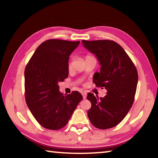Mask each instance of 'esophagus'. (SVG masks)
<instances>
[{
  "label": "esophagus",
  "instance_id": "esophagus-1",
  "mask_svg": "<svg viewBox=\"0 0 158 158\" xmlns=\"http://www.w3.org/2000/svg\"><path fill=\"white\" fill-rule=\"evenodd\" d=\"M82 97H83L84 99H86V97H87V93H86V92H82Z\"/></svg>",
  "mask_w": 158,
  "mask_h": 158
}]
</instances>
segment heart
Segmentation results:
<instances>
[{
	"label": "heart",
	"mask_w": 158,
	"mask_h": 158,
	"mask_svg": "<svg viewBox=\"0 0 158 158\" xmlns=\"http://www.w3.org/2000/svg\"><path fill=\"white\" fill-rule=\"evenodd\" d=\"M71 63H69V69L71 68Z\"/></svg>",
	"instance_id": "obj_1"
}]
</instances>
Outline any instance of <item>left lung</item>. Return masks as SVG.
Listing matches in <instances>:
<instances>
[{
  "label": "left lung",
  "mask_w": 158,
  "mask_h": 158,
  "mask_svg": "<svg viewBox=\"0 0 158 158\" xmlns=\"http://www.w3.org/2000/svg\"><path fill=\"white\" fill-rule=\"evenodd\" d=\"M84 47L94 54L99 61L100 72L94 76L98 87H104V97L87 94L92 107L87 111L90 122L95 127L106 130L122 121L133 104L138 82V73L130 56L113 40H82Z\"/></svg>",
  "instance_id": "left-lung-1"
}]
</instances>
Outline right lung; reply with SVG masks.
Segmentation results:
<instances>
[{
	"label": "right lung",
	"instance_id": "right-lung-1",
	"mask_svg": "<svg viewBox=\"0 0 158 158\" xmlns=\"http://www.w3.org/2000/svg\"><path fill=\"white\" fill-rule=\"evenodd\" d=\"M79 44L80 41L46 40L38 46L26 66V102L44 128H63L82 99L77 91L62 94L58 85L68 77L69 56Z\"/></svg>",
	"mask_w": 158,
	"mask_h": 158
}]
</instances>
